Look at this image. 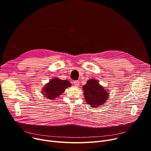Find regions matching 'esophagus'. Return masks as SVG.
<instances>
[{"label": "esophagus", "instance_id": "obj_1", "mask_svg": "<svg viewBox=\"0 0 151 151\" xmlns=\"http://www.w3.org/2000/svg\"><path fill=\"white\" fill-rule=\"evenodd\" d=\"M73 83H74V85L76 86V87H78V86L79 85V81H74Z\"/></svg>", "mask_w": 151, "mask_h": 151}]
</instances>
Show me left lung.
<instances>
[{
	"label": "left lung",
	"mask_w": 151,
	"mask_h": 151,
	"mask_svg": "<svg viewBox=\"0 0 151 151\" xmlns=\"http://www.w3.org/2000/svg\"><path fill=\"white\" fill-rule=\"evenodd\" d=\"M85 101L92 107L103 105L109 96V91L99 83V81L91 78L82 87Z\"/></svg>",
	"instance_id": "8db88e82"
}]
</instances>
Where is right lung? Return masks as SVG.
Segmentation results:
<instances>
[{
    "mask_svg": "<svg viewBox=\"0 0 151 151\" xmlns=\"http://www.w3.org/2000/svg\"><path fill=\"white\" fill-rule=\"evenodd\" d=\"M71 85L68 80H61L58 78H54L45 85L41 93L44 97L54 100L65 91L67 88L71 87Z\"/></svg>",
    "mask_w": 151,
    "mask_h": 151,
    "instance_id": "1",
    "label": "right lung"
}]
</instances>
